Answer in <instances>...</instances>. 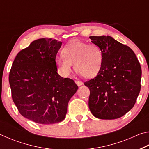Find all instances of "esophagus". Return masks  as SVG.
I'll use <instances>...</instances> for the list:
<instances>
[{"mask_svg":"<svg viewBox=\"0 0 149 149\" xmlns=\"http://www.w3.org/2000/svg\"><path fill=\"white\" fill-rule=\"evenodd\" d=\"M75 82L77 86H81V85H82L83 84H84V83L80 81H75Z\"/></svg>","mask_w":149,"mask_h":149,"instance_id":"34e87169","label":"esophagus"}]
</instances>
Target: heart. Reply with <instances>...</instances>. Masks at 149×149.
<instances>
[{"instance_id": "heart-1", "label": "heart", "mask_w": 149, "mask_h": 149, "mask_svg": "<svg viewBox=\"0 0 149 149\" xmlns=\"http://www.w3.org/2000/svg\"><path fill=\"white\" fill-rule=\"evenodd\" d=\"M62 54L64 56H58L56 62L59 72L64 77H68L71 74L73 64L75 70L86 78L95 76L101 68L102 50L96 45L74 41L65 45Z\"/></svg>"}]
</instances>
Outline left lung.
Segmentation results:
<instances>
[{"instance_id":"1","label":"left lung","mask_w":149,"mask_h":149,"mask_svg":"<svg viewBox=\"0 0 149 149\" xmlns=\"http://www.w3.org/2000/svg\"><path fill=\"white\" fill-rule=\"evenodd\" d=\"M89 39L102 53L97 75L84 83L90 90V111L99 119H117L132 109L139 94L140 64L129 47L112 37L90 36Z\"/></svg>"}]
</instances>
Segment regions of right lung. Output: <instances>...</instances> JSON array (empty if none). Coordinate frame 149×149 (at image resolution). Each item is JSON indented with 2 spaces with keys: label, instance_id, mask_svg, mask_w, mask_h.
<instances>
[{
  "label": "right lung",
  "instance_id": "obj_1",
  "mask_svg": "<svg viewBox=\"0 0 149 149\" xmlns=\"http://www.w3.org/2000/svg\"><path fill=\"white\" fill-rule=\"evenodd\" d=\"M62 42L39 39L22 50L9 74L12 100L24 117L40 124L64 120L68 102L78 89L74 80L57 73Z\"/></svg>",
  "mask_w": 149,
  "mask_h": 149
}]
</instances>
